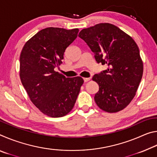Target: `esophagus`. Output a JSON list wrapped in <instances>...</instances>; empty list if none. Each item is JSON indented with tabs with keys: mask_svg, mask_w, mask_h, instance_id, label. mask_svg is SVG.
I'll return each mask as SVG.
<instances>
[{
	"mask_svg": "<svg viewBox=\"0 0 157 157\" xmlns=\"http://www.w3.org/2000/svg\"><path fill=\"white\" fill-rule=\"evenodd\" d=\"M90 79H91V78H84V81L85 82H86L89 81Z\"/></svg>",
	"mask_w": 157,
	"mask_h": 157,
	"instance_id": "esophagus-1",
	"label": "esophagus"
}]
</instances>
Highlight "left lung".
I'll use <instances>...</instances> for the list:
<instances>
[{"instance_id":"1","label":"left lung","mask_w":157,"mask_h":157,"mask_svg":"<svg viewBox=\"0 0 157 157\" xmlns=\"http://www.w3.org/2000/svg\"><path fill=\"white\" fill-rule=\"evenodd\" d=\"M78 36L94 53L97 63L108 66L92 78L99 85L95 103L109 113L123 110L136 95L143 76V62L136 42L120 28L107 23L83 29Z\"/></svg>"}]
</instances>
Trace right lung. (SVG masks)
<instances>
[{
    "label": "right lung",
    "mask_w": 157,
    "mask_h": 157,
    "mask_svg": "<svg viewBox=\"0 0 157 157\" xmlns=\"http://www.w3.org/2000/svg\"><path fill=\"white\" fill-rule=\"evenodd\" d=\"M79 30L47 28L26 42L20 55V78L33 104L52 118L72 110L84 83L81 77L66 78L55 71Z\"/></svg>",
    "instance_id": "obj_1"
}]
</instances>
